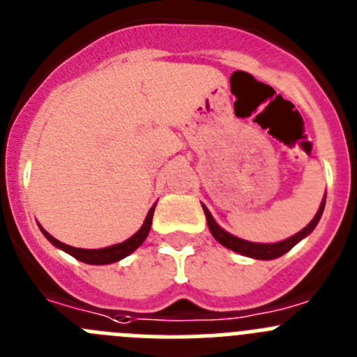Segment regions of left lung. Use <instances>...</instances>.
<instances>
[{
    "instance_id": "obj_1",
    "label": "left lung",
    "mask_w": 357,
    "mask_h": 357,
    "mask_svg": "<svg viewBox=\"0 0 357 357\" xmlns=\"http://www.w3.org/2000/svg\"><path fill=\"white\" fill-rule=\"evenodd\" d=\"M324 206H326V199H324L322 204H320L319 211H317V215L313 217V220H311V222L307 224L303 231H298L297 234L290 236L288 240H282V242H278V243H252V242H245V240H242V238H236V236H233V234L226 233L222 227L215 222L213 217H211V213L208 211L206 206H202V210H204V215H206L208 227H210L211 234H213V238L217 240V242L222 243L224 247L234 250V252H240V255H243V256H249V258L274 259V258H279V256H282L284 252H288V250H290L295 243L301 242L304 236H307V234L314 229V226L319 224L320 217H322V213H324Z\"/></svg>"
}]
</instances>
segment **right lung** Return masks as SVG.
<instances>
[{
  "instance_id": "add662e5",
  "label": "right lung",
  "mask_w": 357,
  "mask_h": 357,
  "mask_svg": "<svg viewBox=\"0 0 357 357\" xmlns=\"http://www.w3.org/2000/svg\"><path fill=\"white\" fill-rule=\"evenodd\" d=\"M155 206L151 208L149 213H147L146 220H144V226L140 227V229L137 231L131 238H128L126 242L123 243H117V245L105 247V249H78V247H70V245H66V243H62L60 240L53 238V236H51L47 231H44L43 227H40V231H43L44 236H46L53 245L66 250L67 255L75 256V258L79 259V261L89 263V265H108V263H115L119 261V259L126 258V256L131 255L135 249H139V247L142 245V242L147 238V234H149L151 222H153V213H155Z\"/></svg>"
}]
</instances>
